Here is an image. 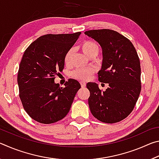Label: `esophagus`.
<instances>
[{
	"instance_id": "34e87169",
	"label": "esophagus",
	"mask_w": 159,
	"mask_h": 159,
	"mask_svg": "<svg viewBox=\"0 0 159 159\" xmlns=\"http://www.w3.org/2000/svg\"><path fill=\"white\" fill-rule=\"evenodd\" d=\"M80 85H81L82 88H85L86 86V83L84 81H80Z\"/></svg>"
}]
</instances>
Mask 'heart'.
<instances>
[{
    "label": "heart",
    "mask_w": 159,
    "mask_h": 159,
    "mask_svg": "<svg viewBox=\"0 0 159 159\" xmlns=\"http://www.w3.org/2000/svg\"><path fill=\"white\" fill-rule=\"evenodd\" d=\"M81 50L88 57H93V56H96L98 55L99 48L98 45L96 43L91 41H87L82 43L81 45H80ZM72 55V50L69 49L66 52L65 55L64 57V61L66 64H69L71 61ZM94 73V69L92 68H83V69H76V71L73 72V77L75 79H79V80H87L89 79L92 76V75Z\"/></svg>",
    "instance_id": "b5f03b06"
}]
</instances>
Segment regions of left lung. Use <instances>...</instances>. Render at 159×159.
<instances>
[{
	"instance_id": "obj_1",
	"label": "left lung",
	"mask_w": 159,
	"mask_h": 159,
	"mask_svg": "<svg viewBox=\"0 0 159 159\" xmlns=\"http://www.w3.org/2000/svg\"><path fill=\"white\" fill-rule=\"evenodd\" d=\"M85 34L100 45L102 64L98 79L109 84L106 90L102 92L98 84L88 83L90 111L102 122H119L133 111L141 91L138 53L130 40L115 31L90 30Z\"/></svg>"
}]
</instances>
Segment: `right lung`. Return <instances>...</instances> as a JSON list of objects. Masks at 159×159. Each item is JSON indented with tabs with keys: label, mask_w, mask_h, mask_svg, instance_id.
Segmentation results:
<instances>
[{
	"label": "right lung",
	"mask_w": 159,
	"mask_h": 159,
	"mask_svg": "<svg viewBox=\"0 0 159 159\" xmlns=\"http://www.w3.org/2000/svg\"><path fill=\"white\" fill-rule=\"evenodd\" d=\"M80 34L44 35L24 53L17 74L20 98L26 112L36 121L55 123L65 117L71 109L80 84L70 79L62 88L55 83V79L64 68L66 52Z\"/></svg>",
	"instance_id": "right-lung-1"
}]
</instances>
